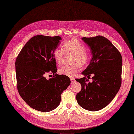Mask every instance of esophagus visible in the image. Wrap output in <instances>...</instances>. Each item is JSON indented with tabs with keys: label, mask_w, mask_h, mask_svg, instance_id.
I'll use <instances>...</instances> for the list:
<instances>
[{
	"label": "esophagus",
	"mask_w": 134,
	"mask_h": 134,
	"mask_svg": "<svg viewBox=\"0 0 134 134\" xmlns=\"http://www.w3.org/2000/svg\"><path fill=\"white\" fill-rule=\"evenodd\" d=\"M70 80H71V83H74V82H75V79L74 77H70Z\"/></svg>",
	"instance_id": "esophagus-1"
}]
</instances>
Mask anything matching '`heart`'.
I'll list each match as a JSON object with an SVG mask.
<instances>
[{"instance_id": "obj_1", "label": "heart", "mask_w": 134, "mask_h": 134, "mask_svg": "<svg viewBox=\"0 0 134 134\" xmlns=\"http://www.w3.org/2000/svg\"><path fill=\"white\" fill-rule=\"evenodd\" d=\"M63 50L60 48L54 49L53 55L57 62L60 64L62 62L64 53L72 54L71 62L74 63L71 66H64L60 68L58 72L60 75L67 76H72L77 72L80 67H83L89 63L91 55L86 51V48L80 41L77 39H71L63 43Z\"/></svg>"}]
</instances>
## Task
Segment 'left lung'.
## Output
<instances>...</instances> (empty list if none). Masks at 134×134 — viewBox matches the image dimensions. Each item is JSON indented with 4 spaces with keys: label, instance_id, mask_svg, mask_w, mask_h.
<instances>
[{
    "label": "left lung",
    "instance_id": "1",
    "mask_svg": "<svg viewBox=\"0 0 134 134\" xmlns=\"http://www.w3.org/2000/svg\"><path fill=\"white\" fill-rule=\"evenodd\" d=\"M82 40L91 50L92 58L82 72L84 77L76 79L81 85L76 100L84 109L98 111L109 104L119 90L122 58L118 49L104 37H83ZM91 74L93 81L90 83L86 76Z\"/></svg>",
    "mask_w": 134,
    "mask_h": 134
}]
</instances>
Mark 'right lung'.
Segmentation results:
<instances>
[{
    "mask_svg": "<svg viewBox=\"0 0 134 134\" xmlns=\"http://www.w3.org/2000/svg\"><path fill=\"white\" fill-rule=\"evenodd\" d=\"M62 38L37 35L20 51L15 62L17 88L27 104L38 111L49 112L59 106L61 94L71 83L70 78L58 75L53 52ZM47 73H53L47 80Z\"/></svg>",
    "mask_w": 134,
    "mask_h": 134,
    "instance_id": "1",
    "label": "right lung"
}]
</instances>
